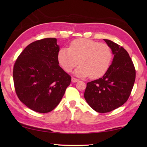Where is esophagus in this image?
Wrapping results in <instances>:
<instances>
[{
    "label": "esophagus",
    "mask_w": 147,
    "mask_h": 147,
    "mask_svg": "<svg viewBox=\"0 0 147 147\" xmlns=\"http://www.w3.org/2000/svg\"><path fill=\"white\" fill-rule=\"evenodd\" d=\"M78 81H79L78 79H76V78H74V77H73L71 78V82H73V83H76L77 82H78Z\"/></svg>",
    "instance_id": "1"
}]
</instances>
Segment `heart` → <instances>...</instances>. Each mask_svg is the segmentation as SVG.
I'll use <instances>...</instances> for the list:
<instances>
[{"instance_id":"b5f03b06","label":"heart","mask_w":147,"mask_h":147,"mask_svg":"<svg viewBox=\"0 0 147 147\" xmlns=\"http://www.w3.org/2000/svg\"><path fill=\"white\" fill-rule=\"evenodd\" d=\"M59 64L67 72L76 65L75 75L98 78L104 75L110 65L112 54L109 47L92 40L78 38L72 41L69 48H62L58 53Z\"/></svg>"}]
</instances>
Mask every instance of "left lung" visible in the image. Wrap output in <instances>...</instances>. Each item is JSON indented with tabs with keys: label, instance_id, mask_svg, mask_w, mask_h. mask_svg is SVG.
<instances>
[{
	"label": "left lung",
	"instance_id": "1",
	"mask_svg": "<svg viewBox=\"0 0 147 147\" xmlns=\"http://www.w3.org/2000/svg\"><path fill=\"white\" fill-rule=\"evenodd\" d=\"M114 55L113 61L100 78L87 83L84 93L86 102L99 113L109 112L125 103L135 81V66L123 47L104 39Z\"/></svg>",
	"mask_w": 147,
	"mask_h": 147
}]
</instances>
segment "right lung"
<instances>
[{"label": "right lung", "instance_id": "1", "mask_svg": "<svg viewBox=\"0 0 147 147\" xmlns=\"http://www.w3.org/2000/svg\"><path fill=\"white\" fill-rule=\"evenodd\" d=\"M59 46L55 38H43L28 45L13 68L16 93L32 110L47 113L60 103L71 77L59 65Z\"/></svg>", "mask_w": 147, "mask_h": 147}]
</instances>
